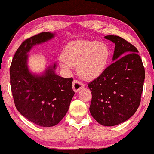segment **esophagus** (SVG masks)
Instances as JSON below:
<instances>
[{
  "label": "esophagus",
  "instance_id": "esophagus-1",
  "mask_svg": "<svg viewBox=\"0 0 154 154\" xmlns=\"http://www.w3.org/2000/svg\"><path fill=\"white\" fill-rule=\"evenodd\" d=\"M85 87V85H84L82 82H81L77 80V79H75V80L73 81L72 88H73L74 91H75V92H77V91H79V90H80V89H83Z\"/></svg>",
  "mask_w": 154,
  "mask_h": 154
}]
</instances>
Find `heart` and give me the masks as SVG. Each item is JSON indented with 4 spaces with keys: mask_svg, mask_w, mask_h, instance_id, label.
Returning a JSON list of instances; mask_svg holds the SVG:
<instances>
[{
    "mask_svg": "<svg viewBox=\"0 0 154 154\" xmlns=\"http://www.w3.org/2000/svg\"><path fill=\"white\" fill-rule=\"evenodd\" d=\"M109 50L104 42L97 40H80L69 43L63 55L59 59L64 68L77 65V72L85 79L99 77L107 65Z\"/></svg>",
    "mask_w": 154,
    "mask_h": 154,
    "instance_id": "heart-1",
    "label": "heart"
}]
</instances>
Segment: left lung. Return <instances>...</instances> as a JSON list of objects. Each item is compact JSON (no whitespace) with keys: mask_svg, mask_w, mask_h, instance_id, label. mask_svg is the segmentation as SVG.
<instances>
[{"mask_svg":"<svg viewBox=\"0 0 154 154\" xmlns=\"http://www.w3.org/2000/svg\"><path fill=\"white\" fill-rule=\"evenodd\" d=\"M104 38L115 44L114 63L89 82V111L99 124L112 126L125 122L139 108L143 89L145 69L135 46L121 37Z\"/></svg>","mask_w":154,"mask_h":154,"instance_id":"1","label":"left lung"}]
</instances>
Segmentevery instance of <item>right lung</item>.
Wrapping results in <instances>:
<instances>
[{"instance_id": "right-lung-1", "label": "right lung", "mask_w": 154, "mask_h": 154, "mask_svg": "<svg viewBox=\"0 0 154 154\" xmlns=\"http://www.w3.org/2000/svg\"><path fill=\"white\" fill-rule=\"evenodd\" d=\"M54 36L45 32L24 40L10 67L11 91L17 110L31 122L44 127L57 125L63 119L75 94L72 88L73 78L56 75L55 64L47 68L42 75H34L28 69L27 53L34 45Z\"/></svg>"}]
</instances>
